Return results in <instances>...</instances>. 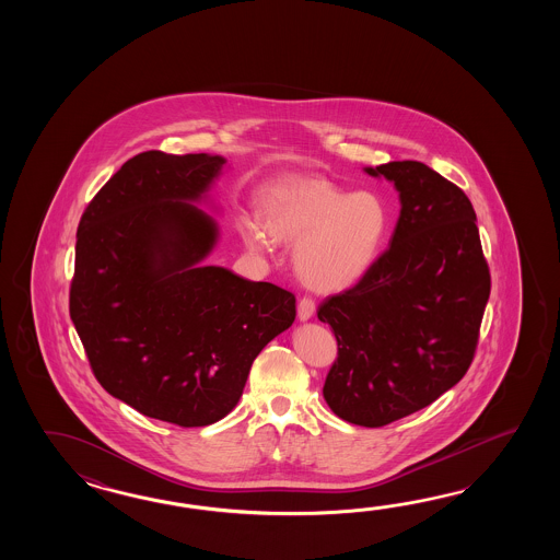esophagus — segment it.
<instances>
[{
	"mask_svg": "<svg viewBox=\"0 0 560 560\" xmlns=\"http://www.w3.org/2000/svg\"><path fill=\"white\" fill-rule=\"evenodd\" d=\"M314 312H316V304H314L312 298L304 296L298 302V318H300V322L310 320L314 316Z\"/></svg>",
	"mask_w": 560,
	"mask_h": 560,
	"instance_id": "34e87169",
	"label": "esophagus"
}]
</instances>
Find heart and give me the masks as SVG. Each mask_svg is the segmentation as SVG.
Masks as SVG:
<instances>
[{"label":"heart","mask_w":560,"mask_h":560,"mask_svg":"<svg viewBox=\"0 0 560 560\" xmlns=\"http://www.w3.org/2000/svg\"><path fill=\"white\" fill-rule=\"evenodd\" d=\"M388 228L390 212L378 194H348L328 179L288 182L266 202V231L276 242L296 244L298 276L320 292H340L369 275ZM267 235L258 222H242V236L252 250H268Z\"/></svg>","instance_id":"1"}]
</instances>
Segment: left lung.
I'll return each instance as SVG.
<instances>
[{
	"instance_id": "left-lung-1",
	"label": "left lung",
	"mask_w": 560,
	"mask_h": 560,
	"mask_svg": "<svg viewBox=\"0 0 560 560\" xmlns=\"http://www.w3.org/2000/svg\"><path fill=\"white\" fill-rule=\"evenodd\" d=\"M364 172L393 182L400 215L369 275L318 308L338 342L322 393L336 417L378 429L432 405L465 376L490 272L475 208L458 186L415 160Z\"/></svg>"
}]
</instances>
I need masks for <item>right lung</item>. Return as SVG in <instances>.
<instances>
[{
  "instance_id": "1",
  "label": "right lung",
  "mask_w": 560,
  "mask_h": 560,
  "mask_svg": "<svg viewBox=\"0 0 560 560\" xmlns=\"http://www.w3.org/2000/svg\"><path fill=\"white\" fill-rule=\"evenodd\" d=\"M222 155L142 152L107 179L78 228L70 316L107 393L184 429L238 405L254 358L296 318V298L203 266L220 230L196 203Z\"/></svg>"
}]
</instances>
